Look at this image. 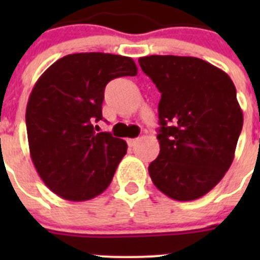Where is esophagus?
Wrapping results in <instances>:
<instances>
[{"label": "esophagus", "mask_w": 260, "mask_h": 260, "mask_svg": "<svg viewBox=\"0 0 260 260\" xmlns=\"http://www.w3.org/2000/svg\"><path fill=\"white\" fill-rule=\"evenodd\" d=\"M138 141H139L138 138H135V139H127V144H128V146H130V147H135V146H137Z\"/></svg>", "instance_id": "esophagus-1"}]
</instances>
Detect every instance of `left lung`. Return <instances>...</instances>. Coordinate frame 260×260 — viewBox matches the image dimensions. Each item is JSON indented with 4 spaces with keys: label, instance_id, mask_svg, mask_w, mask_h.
Wrapping results in <instances>:
<instances>
[{
    "label": "left lung",
    "instance_id": "1",
    "mask_svg": "<svg viewBox=\"0 0 260 260\" xmlns=\"http://www.w3.org/2000/svg\"><path fill=\"white\" fill-rule=\"evenodd\" d=\"M161 93L160 153L148 167L153 185L174 201H195L226 173L243 125L229 75L197 57L138 59Z\"/></svg>",
    "mask_w": 260,
    "mask_h": 260
}]
</instances>
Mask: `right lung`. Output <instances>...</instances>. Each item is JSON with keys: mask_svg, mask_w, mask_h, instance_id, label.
Wrapping results in <instances>:
<instances>
[{"mask_svg": "<svg viewBox=\"0 0 260 260\" xmlns=\"http://www.w3.org/2000/svg\"><path fill=\"white\" fill-rule=\"evenodd\" d=\"M133 58L110 53H75L43 73L26 109L29 155L45 185L66 201L83 202L110 185L127 144L109 133H96L103 119L105 86L134 77Z\"/></svg>", "mask_w": 260, "mask_h": 260, "instance_id": "add662e5", "label": "right lung"}]
</instances>
